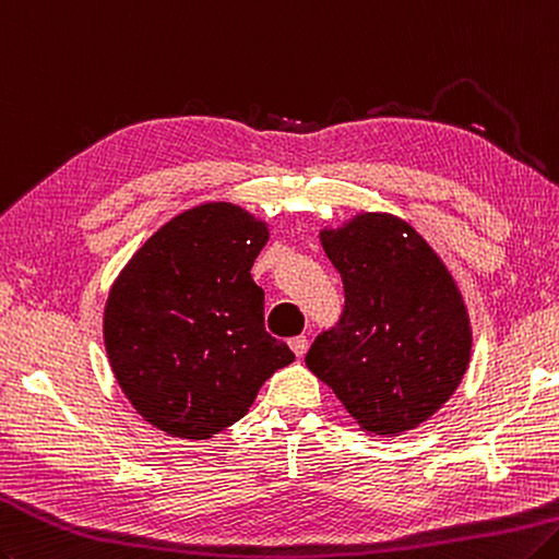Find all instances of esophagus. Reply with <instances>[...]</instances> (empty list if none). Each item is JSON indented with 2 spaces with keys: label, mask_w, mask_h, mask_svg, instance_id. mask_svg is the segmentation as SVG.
I'll use <instances>...</instances> for the list:
<instances>
[{
  "label": "esophagus",
  "mask_w": 559,
  "mask_h": 559,
  "mask_svg": "<svg viewBox=\"0 0 559 559\" xmlns=\"http://www.w3.org/2000/svg\"><path fill=\"white\" fill-rule=\"evenodd\" d=\"M290 348L295 352V356H305V352H308V336H293Z\"/></svg>",
  "instance_id": "esophagus-1"
}]
</instances>
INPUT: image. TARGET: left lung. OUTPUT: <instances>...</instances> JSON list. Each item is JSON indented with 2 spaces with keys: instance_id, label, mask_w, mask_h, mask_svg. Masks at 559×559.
Wrapping results in <instances>:
<instances>
[{
  "instance_id": "1",
  "label": "left lung",
  "mask_w": 559,
  "mask_h": 559,
  "mask_svg": "<svg viewBox=\"0 0 559 559\" xmlns=\"http://www.w3.org/2000/svg\"><path fill=\"white\" fill-rule=\"evenodd\" d=\"M342 273L344 310L314 338L305 364L334 390L360 429H417L461 385L469 320L455 281L400 217L360 213L320 235Z\"/></svg>"
}]
</instances>
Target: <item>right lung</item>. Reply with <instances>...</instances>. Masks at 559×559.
Wrapping results in <instances>:
<instances>
[{
	"mask_svg": "<svg viewBox=\"0 0 559 559\" xmlns=\"http://www.w3.org/2000/svg\"><path fill=\"white\" fill-rule=\"evenodd\" d=\"M269 229L233 203L191 207L120 271L104 312L120 390L152 426L211 439L242 419L259 388L293 364L264 326L251 264Z\"/></svg>",
	"mask_w": 559,
	"mask_h": 559,
	"instance_id": "add662e5",
	"label": "right lung"
}]
</instances>
